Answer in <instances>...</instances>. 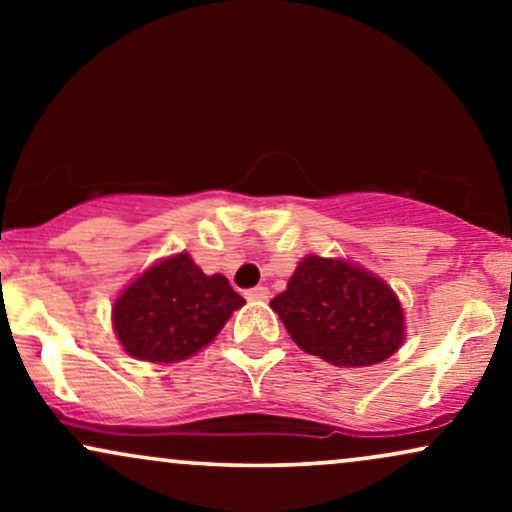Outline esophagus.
Segmentation results:
<instances>
[{
    "label": "esophagus",
    "mask_w": 512,
    "mask_h": 512,
    "mask_svg": "<svg viewBox=\"0 0 512 512\" xmlns=\"http://www.w3.org/2000/svg\"><path fill=\"white\" fill-rule=\"evenodd\" d=\"M245 298H248V301H267L269 289L267 286H255V289L245 291Z\"/></svg>",
    "instance_id": "1"
}]
</instances>
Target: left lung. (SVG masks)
Listing matches in <instances>:
<instances>
[{"label":"left lung","instance_id":"obj_1","mask_svg":"<svg viewBox=\"0 0 512 512\" xmlns=\"http://www.w3.org/2000/svg\"><path fill=\"white\" fill-rule=\"evenodd\" d=\"M303 351L332 366H373L402 346V305L385 281L342 260L305 257L269 303Z\"/></svg>","mask_w":512,"mask_h":512}]
</instances>
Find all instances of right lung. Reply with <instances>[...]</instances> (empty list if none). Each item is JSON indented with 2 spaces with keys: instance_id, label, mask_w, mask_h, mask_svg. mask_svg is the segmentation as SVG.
<instances>
[{
  "instance_id": "obj_1",
  "label": "right lung",
  "mask_w": 512,
  "mask_h": 512,
  "mask_svg": "<svg viewBox=\"0 0 512 512\" xmlns=\"http://www.w3.org/2000/svg\"><path fill=\"white\" fill-rule=\"evenodd\" d=\"M243 303L226 276H207L180 252L154 264L117 298L113 325L127 354L173 363L207 346Z\"/></svg>"
}]
</instances>
